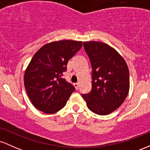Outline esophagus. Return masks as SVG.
I'll use <instances>...</instances> for the list:
<instances>
[{
  "instance_id": "1",
  "label": "esophagus",
  "mask_w": 150,
  "mask_h": 150,
  "mask_svg": "<svg viewBox=\"0 0 150 150\" xmlns=\"http://www.w3.org/2000/svg\"><path fill=\"white\" fill-rule=\"evenodd\" d=\"M73 85L75 86V89H79V83H78V82H76V83H74Z\"/></svg>"
}]
</instances>
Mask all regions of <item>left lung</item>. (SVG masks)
Wrapping results in <instances>:
<instances>
[{"label":"left lung","instance_id":"left-lung-1","mask_svg":"<svg viewBox=\"0 0 150 150\" xmlns=\"http://www.w3.org/2000/svg\"><path fill=\"white\" fill-rule=\"evenodd\" d=\"M92 68L91 92L82 94L90 111L108 115L123 104L130 88L129 70L124 58L108 44L84 42Z\"/></svg>","mask_w":150,"mask_h":150}]
</instances>
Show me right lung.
<instances>
[{"label": "right lung", "instance_id": "add662e5", "mask_svg": "<svg viewBox=\"0 0 150 150\" xmlns=\"http://www.w3.org/2000/svg\"><path fill=\"white\" fill-rule=\"evenodd\" d=\"M82 46V42L58 41L45 44L34 55L25 72L24 84L36 108L54 113L65 106L75 89L62 76L68 61Z\"/></svg>", "mask_w": 150, "mask_h": 150}]
</instances>
